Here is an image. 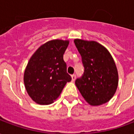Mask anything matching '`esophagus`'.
Returning a JSON list of instances; mask_svg holds the SVG:
<instances>
[{
  "label": "esophagus",
  "mask_w": 134,
  "mask_h": 134,
  "mask_svg": "<svg viewBox=\"0 0 134 134\" xmlns=\"http://www.w3.org/2000/svg\"><path fill=\"white\" fill-rule=\"evenodd\" d=\"M75 78H76V75H72V81H75Z\"/></svg>",
  "instance_id": "1"
}]
</instances>
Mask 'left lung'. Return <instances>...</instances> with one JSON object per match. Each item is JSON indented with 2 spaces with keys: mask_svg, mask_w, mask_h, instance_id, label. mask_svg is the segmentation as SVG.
<instances>
[{
  "mask_svg": "<svg viewBox=\"0 0 134 134\" xmlns=\"http://www.w3.org/2000/svg\"><path fill=\"white\" fill-rule=\"evenodd\" d=\"M82 57L84 73L75 80L82 97L91 105L108 102L118 87V75L115 62L105 47L94 41L74 40Z\"/></svg>",
  "mask_w": 134,
  "mask_h": 134,
  "instance_id": "left-lung-1",
  "label": "left lung"
}]
</instances>
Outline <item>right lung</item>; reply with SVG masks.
Masks as SVG:
<instances>
[{"label":"right lung","mask_w":134,"mask_h":134,"mask_svg":"<svg viewBox=\"0 0 134 134\" xmlns=\"http://www.w3.org/2000/svg\"><path fill=\"white\" fill-rule=\"evenodd\" d=\"M68 44L67 40L47 41L36 51L28 62L24 76L25 87L36 103H52L66 83L71 81L63 59Z\"/></svg>","instance_id":"obj_1"}]
</instances>
